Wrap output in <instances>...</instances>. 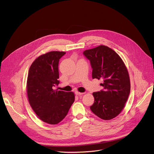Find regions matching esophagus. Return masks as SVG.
I'll return each mask as SVG.
<instances>
[{
  "label": "esophagus",
  "instance_id": "esophagus-1",
  "mask_svg": "<svg viewBox=\"0 0 154 154\" xmlns=\"http://www.w3.org/2000/svg\"><path fill=\"white\" fill-rule=\"evenodd\" d=\"M75 94H76V95H78V96H80V95L83 94L84 93H80V92H79V91H76V92H75Z\"/></svg>",
  "mask_w": 154,
  "mask_h": 154
}]
</instances>
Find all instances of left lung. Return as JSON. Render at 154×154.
Wrapping results in <instances>:
<instances>
[{
    "instance_id": "8db88e82",
    "label": "left lung",
    "mask_w": 154,
    "mask_h": 154,
    "mask_svg": "<svg viewBox=\"0 0 154 154\" xmlns=\"http://www.w3.org/2000/svg\"><path fill=\"white\" fill-rule=\"evenodd\" d=\"M84 55L90 61L92 78L103 79V90L93 93L91 112L99 118L109 120L118 116L125 105L130 91L128 69L120 56L104 45L85 50Z\"/></svg>"
}]
</instances>
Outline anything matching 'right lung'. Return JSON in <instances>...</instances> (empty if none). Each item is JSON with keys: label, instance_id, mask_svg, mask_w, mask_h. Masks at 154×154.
<instances>
[{"label": "right lung", "instance_id": "add662e5", "mask_svg": "<svg viewBox=\"0 0 154 154\" xmlns=\"http://www.w3.org/2000/svg\"><path fill=\"white\" fill-rule=\"evenodd\" d=\"M64 51L38 57L29 68L26 89L29 103L38 118L51 125L61 122L75 101V93L54 90L60 82L58 64Z\"/></svg>", "mask_w": 154, "mask_h": 154}]
</instances>
